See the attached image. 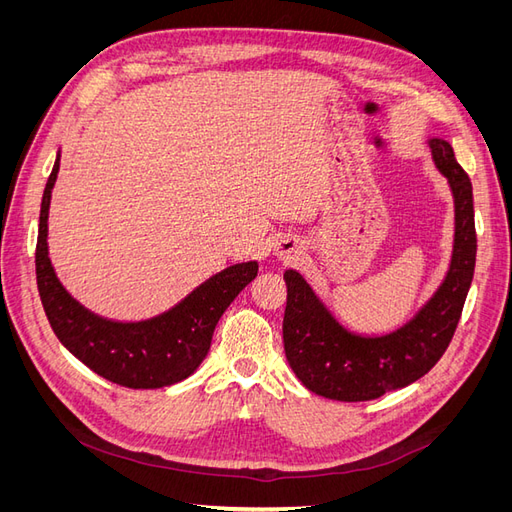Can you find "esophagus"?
<instances>
[{
    "mask_svg": "<svg viewBox=\"0 0 512 512\" xmlns=\"http://www.w3.org/2000/svg\"><path fill=\"white\" fill-rule=\"evenodd\" d=\"M301 252V247H299V243L294 241V239H277L275 241V245H273V254L277 256V258H282V260H290V258H294Z\"/></svg>",
    "mask_w": 512,
    "mask_h": 512,
    "instance_id": "34e87169",
    "label": "esophagus"
}]
</instances>
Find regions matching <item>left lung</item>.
<instances>
[{
	"mask_svg": "<svg viewBox=\"0 0 512 512\" xmlns=\"http://www.w3.org/2000/svg\"><path fill=\"white\" fill-rule=\"evenodd\" d=\"M431 158L455 203L451 265L438 290L399 329L361 335L346 329L305 277L284 273L288 299L284 350L305 389L335 401H369L404 389L440 361L455 335L474 277L476 228L472 183L444 138H429Z\"/></svg>",
	"mask_w": 512,
	"mask_h": 512,
	"instance_id": "8db88e82",
	"label": "left lung"
}]
</instances>
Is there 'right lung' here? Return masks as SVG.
Wrapping results in <instances>:
<instances>
[{"label": "right lung", "instance_id": "obj_1", "mask_svg": "<svg viewBox=\"0 0 512 512\" xmlns=\"http://www.w3.org/2000/svg\"><path fill=\"white\" fill-rule=\"evenodd\" d=\"M57 173L59 153L44 188L36 245L38 292L57 339L98 376L128 389H162L192 376L211 348L215 324L258 275V262L226 267L153 318L138 322L102 318L61 286L51 265L46 237Z\"/></svg>", "mask_w": 512, "mask_h": 512}]
</instances>
